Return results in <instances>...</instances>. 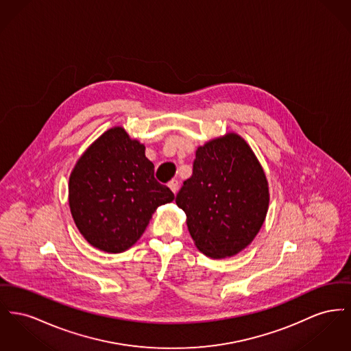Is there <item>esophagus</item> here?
<instances>
[{"instance_id":"34e87169","label":"esophagus","mask_w":351,"mask_h":351,"mask_svg":"<svg viewBox=\"0 0 351 351\" xmlns=\"http://www.w3.org/2000/svg\"><path fill=\"white\" fill-rule=\"evenodd\" d=\"M168 186L171 188V191H172L173 193H176V192L179 191V180H178V179H173V180H171V182L168 183Z\"/></svg>"}]
</instances>
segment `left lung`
<instances>
[{"label":"left lung","mask_w":351,"mask_h":351,"mask_svg":"<svg viewBox=\"0 0 351 351\" xmlns=\"http://www.w3.org/2000/svg\"><path fill=\"white\" fill-rule=\"evenodd\" d=\"M176 204L186 212L200 252L230 257L247 247L263 226L268 182L247 142L228 134L197 148L192 176L176 195Z\"/></svg>","instance_id":"obj_1"}]
</instances>
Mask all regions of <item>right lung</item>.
I'll list each match as a JSON object with an SVG mask.
<instances>
[{"label":"right lung","instance_id":"right-lung-1","mask_svg":"<svg viewBox=\"0 0 351 351\" xmlns=\"http://www.w3.org/2000/svg\"><path fill=\"white\" fill-rule=\"evenodd\" d=\"M175 195L154 176L145 145L122 127L98 138L77 162L69 182L75 226L93 245L108 253L132 247L159 206Z\"/></svg>","mask_w":351,"mask_h":351}]
</instances>
